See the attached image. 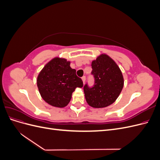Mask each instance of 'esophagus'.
Returning a JSON list of instances; mask_svg holds the SVG:
<instances>
[{
    "label": "esophagus",
    "mask_w": 160,
    "mask_h": 160,
    "mask_svg": "<svg viewBox=\"0 0 160 160\" xmlns=\"http://www.w3.org/2000/svg\"><path fill=\"white\" fill-rule=\"evenodd\" d=\"M82 81H83V84L85 83V76H83V77H82Z\"/></svg>",
    "instance_id": "obj_1"
}]
</instances>
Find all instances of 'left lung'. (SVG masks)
I'll return each instance as SVG.
<instances>
[{"instance_id": "8db88e82", "label": "left lung", "mask_w": 160, "mask_h": 160, "mask_svg": "<svg viewBox=\"0 0 160 160\" xmlns=\"http://www.w3.org/2000/svg\"><path fill=\"white\" fill-rule=\"evenodd\" d=\"M95 85L86 84L84 93L87 103L94 108H103L113 103L122 91L123 77L117 63L106 54H101L91 62Z\"/></svg>"}]
</instances>
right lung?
<instances>
[{"mask_svg": "<svg viewBox=\"0 0 160 160\" xmlns=\"http://www.w3.org/2000/svg\"><path fill=\"white\" fill-rule=\"evenodd\" d=\"M64 58L55 57L38 74L37 84L41 98L53 107L64 108L71 101L72 92L83 86V81Z\"/></svg>", "mask_w": 160, "mask_h": 160, "instance_id": "obj_1", "label": "right lung"}]
</instances>
